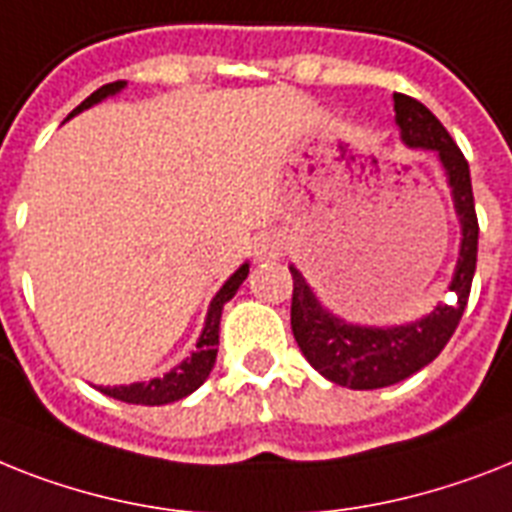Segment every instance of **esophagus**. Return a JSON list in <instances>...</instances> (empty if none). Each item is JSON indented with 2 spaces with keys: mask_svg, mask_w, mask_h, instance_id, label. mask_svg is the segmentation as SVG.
I'll use <instances>...</instances> for the list:
<instances>
[{
  "mask_svg": "<svg viewBox=\"0 0 512 512\" xmlns=\"http://www.w3.org/2000/svg\"><path fill=\"white\" fill-rule=\"evenodd\" d=\"M286 249V239L281 234H260L255 239V247H252V255L255 260H278V257L284 255Z\"/></svg>",
  "mask_w": 512,
  "mask_h": 512,
  "instance_id": "obj_1",
  "label": "esophagus"
}]
</instances>
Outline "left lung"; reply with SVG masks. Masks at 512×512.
<instances>
[{
	"mask_svg": "<svg viewBox=\"0 0 512 512\" xmlns=\"http://www.w3.org/2000/svg\"><path fill=\"white\" fill-rule=\"evenodd\" d=\"M394 118L407 147L431 149L439 155L450 181L455 213L460 218V257L450 284V302L436 305L426 318L407 326L373 328L344 323L315 299L297 268L292 270V331L299 350L315 371L350 389H381L405 381L434 360L455 334L471 294L476 255H479V218L473 205L471 170L460 147L436 120L434 112L407 94H394Z\"/></svg>",
	"mask_w": 512,
	"mask_h": 512,
	"instance_id": "obj_1",
	"label": "left lung"
}]
</instances>
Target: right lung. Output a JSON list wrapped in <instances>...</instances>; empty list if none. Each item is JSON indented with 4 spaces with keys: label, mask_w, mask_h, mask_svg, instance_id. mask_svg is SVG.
I'll use <instances>...</instances> for the list:
<instances>
[{
    "label": "right lung",
    "mask_w": 512,
    "mask_h": 512,
    "mask_svg": "<svg viewBox=\"0 0 512 512\" xmlns=\"http://www.w3.org/2000/svg\"><path fill=\"white\" fill-rule=\"evenodd\" d=\"M126 83L115 81L105 83L102 89H97L91 97H86L76 110L70 112L68 118L78 115V112L89 110L91 105H97L102 99L118 94ZM249 273V263H244L242 268L236 270L234 276L228 278L226 284L220 286V292L215 294L213 302H210V310H207L205 328L199 334V342L194 347L184 363L176 365L173 371L165 373L160 378H152V381H139V384H128V386H99V392L112 397V400L128 402V405H168V402L184 400L186 394H191L194 389L205 384V378L210 376L215 365V357H218V331H220V313H223V305L228 299L234 297L236 289L242 286V281Z\"/></svg>",
    "instance_id": "right-lung-1"
}]
</instances>
